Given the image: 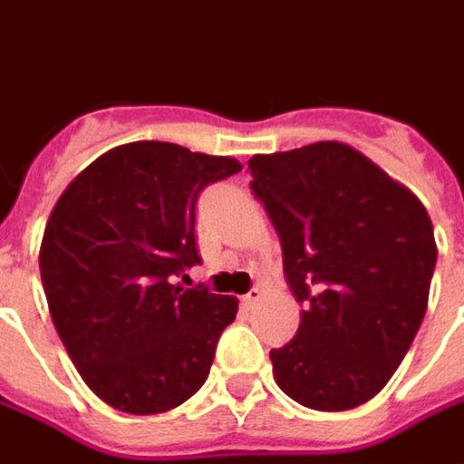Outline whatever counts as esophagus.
I'll return each mask as SVG.
<instances>
[{"label": "esophagus", "instance_id": "esophagus-1", "mask_svg": "<svg viewBox=\"0 0 464 464\" xmlns=\"http://www.w3.org/2000/svg\"><path fill=\"white\" fill-rule=\"evenodd\" d=\"M260 300H263V290H260V287H252L247 295H242V305H245V308H255Z\"/></svg>", "mask_w": 464, "mask_h": 464}]
</instances>
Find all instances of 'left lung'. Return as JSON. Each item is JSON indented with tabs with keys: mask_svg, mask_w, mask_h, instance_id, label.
<instances>
[{
	"mask_svg": "<svg viewBox=\"0 0 464 464\" xmlns=\"http://www.w3.org/2000/svg\"><path fill=\"white\" fill-rule=\"evenodd\" d=\"M247 166L287 285L305 303L295 338L270 351L275 382L308 409L359 407L394 376L427 313L432 219L414 191L341 140L257 153Z\"/></svg>",
	"mask_w": 464,
	"mask_h": 464,
	"instance_id": "left-lung-1",
	"label": "left lung"
}]
</instances>
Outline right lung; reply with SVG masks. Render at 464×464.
Segmentation results:
<instances>
[{
	"label": "right lung",
	"instance_id": "add662e5",
	"mask_svg": "<svg viewBox=\"0 0 464 464\" xmlns=\"http://www.w3.org/2000/svg\"><path fill=\"white\" fill-rule=\"evenodd\" d=\"M239 169L232 156L133 140L60 194L40 245L44 298L82 382L118 411L161 414L207 382L239 303L174 277L199 263V191Z\"/></svg>",
	"mask_w": 464,
	"mask_h": 464
}]
</instances>
